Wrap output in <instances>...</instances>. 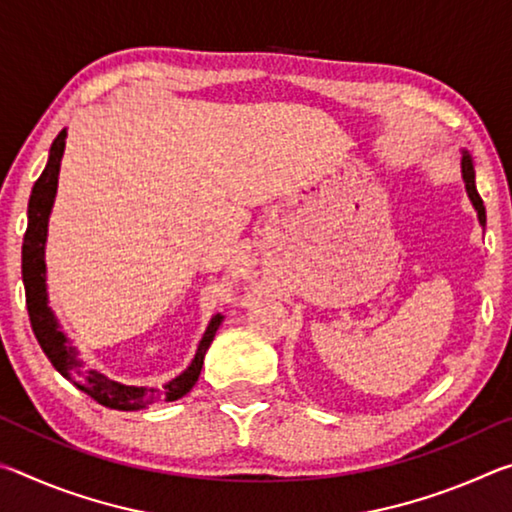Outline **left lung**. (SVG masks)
Listing matches in <instances>:
<instances>
[{"instance_id": "8db88e82", "label": "left lung", "mask_w": 512, "mask_h": 512, "mask_svg": "<svg viewBox=\"0 0 512 512\" xmlns=\"http://www.w3.org/2000/svg\"><path fill=\"white\" fill-rule=\"evenodd\" d=\"M461 173H463V183H465V192L470 196V201L476 210V216H479V223L485 225V207L479 192H476V183H474V164H472V155L463 151V160H461Z\"/></svg>"}]
</instances>
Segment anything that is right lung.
Listing matches in <instances>:
<instances>
[{"instance_id":"right-lung-1","label":"right lung","mask_w":512,"mask_h":512,"mask_svg":"<svg viewBox=\"0 0 512 512\" xmlns=\"http://www.w3.org/2000/svg\"><path fill=\"white\" fill-rule=\"evenodd\" d=\"M65 137L67 131L58 133V137L49 149V160L45 171L40 173L36 185L31 189L29 198V223L27 232H24V244H22V282L24 291H27V309L29 320L33 327V334L40 343L42 352L47 354L60 375L79 388V391L88 393L94 402H99L108 409L115 411H140L153 402H173L192 391L198 381L203 368L205 352L214 341L216 329H219L223 316H212L210 325H207L198 350L189 366L180 372L178 377L167 381L162 388H146V386H126L119 381H112L110 377L101 375L97 370H88L79 359V352L72 343L67 341V336L60 332V325L54 316V311L47 305V266H45V244H47V225L49 214L54 207L56 189H58V171L60 160L65 153Z\"/></svg>"}]
</instances>
